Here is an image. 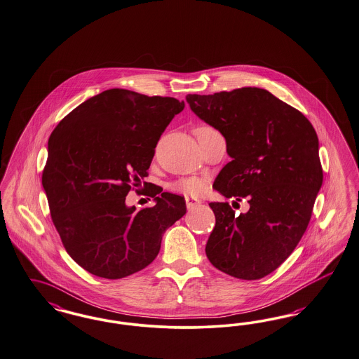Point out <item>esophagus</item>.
Segmentation results:
<instances>
[{
	"mask_svg": "<svg viewBox=\"0 0 359 359\" xmlns=\"http://www.w3.org/2000/svg\"><path fill=\"white\" fill-rule=\"evenodd\" d=\"M186 204L188 210H192V208H195L198 204H201V201H199V199H195V198H188V196H187Z\"/></svg>",
	"mask_w": 359,
	"mask_h": 359,
	"instance_id": "1",
	"label": "esophagus"
}]
</instances>
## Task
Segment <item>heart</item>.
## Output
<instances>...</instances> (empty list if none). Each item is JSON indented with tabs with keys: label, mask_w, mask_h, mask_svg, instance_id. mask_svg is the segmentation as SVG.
I'll return each instance as SVG.
<instances>
[{
	"label": "heart",
	"mask_w": 359,
	"mask_h": 359,
	"mask_svg": "<svg viewBox=\"0 0 359 359\" xmlns=\"http://www.w3.org/2000/svg\"><path fill=\"white\" fill-rule=\"evenodd\" d=\"M210 130H215L211 127L203 126V127H198L195 129V135H199L203 132H210ZM175 192L179 194H184V195H191V196H196L201 194L205 188V182L204 179H201L199 176H188V177H182L179 180H176L171 186Z\"/></svg>",
	"instance_id": "obj_1"
}]
</instances>
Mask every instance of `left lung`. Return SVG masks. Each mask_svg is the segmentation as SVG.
Wrapping results in <instances>:
<instances>
[{
	"label": "left lung",
	"instance_id": "8db88e82",
	"mask_svg": "<svg viewBox=\"0 0 359 359\" xmlns=\"http://www.w3.org/2000/svg\"><path fill=\"white\" fill-rule=\"evenodd\" d=\"M186 99L224 136L232 158L214 188L250 203L248 212L239 215L227 201L210 203L216 224L207 258L233 278H264L291 255L310 223L323 182L316 129L298 109L260 88Z\"/></svg>",
	"mask_w": 359,
	"mask_h": 359
}]
</instances>
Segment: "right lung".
Here are the masks:
<instances>
[{"instance_id":"obj_1","label":"right lung","mask_w":359,"mask_h":359,"mask_svg":"<svg viewBox=\"0 0 359 359\" xmlns=\"http://www.w3.org/2000/svg\"><path fill=\"white\" fill-rule=\"evenodd\" d=\"M184 101L108 89L65 116L48 142L43 187L71 258L88 273L121 279L158 257L163 233L186 215L184 196L149 188L156 204L136 211L126 196L148 176L161 133Z\"/></svg>"}]
</instances>
